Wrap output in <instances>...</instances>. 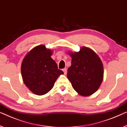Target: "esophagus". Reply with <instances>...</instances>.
<instances>
[{"instance_id": "34e87169", "label": "esophagus", "mask_w": 127, "mask_h": 127, "mask_svg": "<svg viewBox=\"0 0 127 127\" xmlns=\"http://www.w3.org/2000/svg\"><path fill=\"white\" fill-rule=\"evenodd\" d=\"M63 72H64V75H66V74H67V69H66V68H64V69H63Z\"/></svg>"}]
</instances>
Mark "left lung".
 <instances>
[{
    "label": "left lung",
    "instance_id": "1",
    "mask_svg": "<svg viewBox=\"0 0 127 127\" xmlns=\"http://www.w3.org/2000/svg\"><path fill=\"white\" fill-rule=\"evenodd\" d=\"M72 58L67 77L73 88L83 96L97 91L103 80L104 68L99 56L93 50L82 47L79 52H68Z\"/></svg>",
    "mask_w": 127,
    "mask_h": 127
}]
</instances>
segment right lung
Segmentation results:
<instances>
[{
	"instance_id": "obj_1",
	"label": "right lung",
	"mask_w": 127,
	"mask_h": 127,
	"mask_svg": "<svg viewBox=\"0 0 127 127\" xmlns=\"http://www.w3.org/2000/svg\"><path fill=\"white\" fill-rule=\"evenodd\" d=\"M53 51L39 45L27 53L23 60L21 73L26 87L34 94L43 95L50 91L64 72L51 58Z\"/></svg>"
}]
</instances>
